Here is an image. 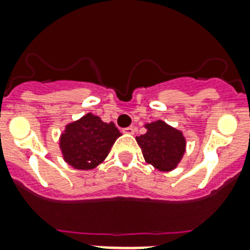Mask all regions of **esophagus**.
<instances>
[{
    "instance_id": "1",
    "label": "esophagus",
    "mask_w": 250,
    "mask_h": 250,
    "mask_svg": "<svg viewBox=\"0 0 250 250\" xmlns=\"http://www.w3.org/2000/svg\"><path fill=\"white\" fill-rule=\"evenodd\" d=\"M135 132V127H125V128H123V133H127V135H132V133Z\"/></svg>"
}]
</instances>
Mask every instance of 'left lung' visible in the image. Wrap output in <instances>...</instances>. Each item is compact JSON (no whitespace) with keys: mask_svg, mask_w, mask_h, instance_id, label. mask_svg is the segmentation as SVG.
I'll use <instances>...</instances> for the list:
<instances>
[{"mask_svg":"<svg viewBox=\"0 0 250 250\" xmlns=\"http://www.w3.org/2000/svg\"><path fill=\"white\" fill-rule=\"evenodd\" d=\"M146 133L136 137L145 161L160 171H171L178 166L186 152L183 133L164 121L145 125Z\"/></svg>","mask_w":250,"mask_h":250,"instance_id":"left-lung-1","label":"left lung"}]
</instances>
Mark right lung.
Wrapping results in <instances>:
<instances>
[{
  "mask_svg": "<svg viewBox=\"0 0 250 250\" xmlns=\"http://www.w3.org/2000/svg\"><path fill=\"white\" fill-rule=\"evenodd\" d=\"M122 133L113 122L88 113L79 121L66 125L61 135L60 148L63 160L78 170H90L104 162L110 149Z\"/></svg>",
  "mask_w": 250,
  "mask_h": 250,
  "instance_id": "right-lung-1",
  "label": "right lung"
}]
</instances>
